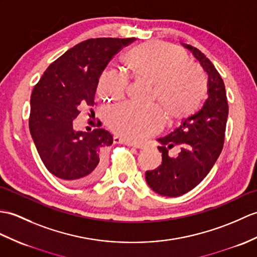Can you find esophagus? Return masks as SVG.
<instances>
[{
  "label": "esophagus",
  "mask_w": 257,
  "mask_h": 257,
  "mask_svg": "<svg viewBox=\"0 0 257 257\" xmlns=\"http://www.w3.org/2000/svg\"><path fill=\"white\" fill-rule=\"evenodd\" d=\"M114 142L115 143H122V145H126L128 147H134V148H137V149H140L139 146H137L136 143L134 142H130L128 140H124L122 138H119V137H114Z\"/></svg>",
  "instance_id": "obj_1"
}]
</instances>
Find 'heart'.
<instances>
[{
  "label": "heart",
  "mask_w": 257,
  "mask_h": 257,
  "mask_svg": "<svg viewBox=\"0 0 257 257\" xmlns=\"http://www.w3.org/2000/svg\"><path fill=\"white\" fill-rule=\"evenodd\" d=\"M121 64L136 81L153 86L152 99L162 107L171 122H181L195 115L206 97L208 81L198 64L189 61L182 48L163 41H148L131 47L121 56ZM127 82L112 72L100 75V97L119 100ZM106 122L118 136L142 142L163 128L164 117L157 106L138 108L124 104L106 112Z\"/></svg>",
  "instance_id": "b5f03b06"
}]
</instances>
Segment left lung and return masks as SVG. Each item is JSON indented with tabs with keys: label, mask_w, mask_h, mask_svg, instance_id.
<instances>
[{
	"label": "left lung",
	"mask_w": 257,
	"mask_h": 257,
	"mask_svg": "<svg viewBox=\"0 0 257 257\" xmlns=\"http://www.w3.org/2000/svg\"><path fill=\"white\" fill-rule=\"evenodd\" d=\"M194 53L209 75L208 98L197 114L184 120L182 126L159 141L162 163L158 169L146 172V181L154 192L177 197L195 188L212 169L224 143L229 105L221 75L212 62L199 49L184 45ZM180 146L176 158L168 157V150Z\"/></svg>",
	"instance_id": "1"
}]
</instances>
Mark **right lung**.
Returning <instances> with one entry per match:
<instances>
[{
  "instance_id": "1",
  "label": "right lung",
  "mask_w": 257,
  "mask_h": 257,
  "mask_svg": "<svg viewBox=\"0 0 257 257\" xmlns=\"http://www.w3.org/2000/svg\"><path fill=\"white\" fill-rule=\"evenodd\" d=\"M134 40L82 41L53 61L33 89L31 135L47 170L64 183L88 184L103 171L105 149L111 146L112 136L100 128L99 120L91 133L74 130L73 120L83 108L96 104L99 75L110 59Z\"/></svg>"
}]
</instances>
